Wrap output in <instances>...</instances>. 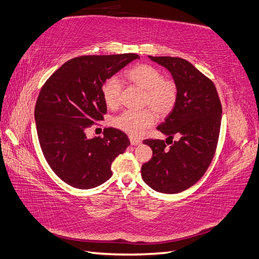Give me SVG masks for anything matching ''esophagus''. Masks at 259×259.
<instances>
[{
  "label": "esophagus",
  "instance_id": "esophagus-1",
  "mask_svg": "<svg viewBox=\"0 0 259 259\" xmlns=\"http://www.w3.org/2000/svg\"><path fill=\"white\" fill-rule=\"evenodd\" d=\"M130 142H131V144L132 145H140L141 144V140H137V139H134V137H130Z\"/></svg>",
  "mask_w": 259,
  "mask_h": 259
}]
</instances>
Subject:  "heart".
<instances>
[{"mask_svg": "<svg viewBox=\"0 0 259 259\" xmlns=\"http://www.w3.org/2000/svg\"><path fill=\"white\" fill-rule=\"evenodd\" d=\"M125 77L130 83L144 90L143 105L154 109L158 116H167L174 110L178 100V86L174 79L164 77L157 67L148 64L135 65L126 71ZM122 91L123 85L117 76L105 79L102 85V96L108 108L118 107ZM153 112L149 108L124 111L113 118L112 124L131 136H140L155 123L156 117Z\"/></svg>", "mask_w": 259, "mask_h": 259, "instance_id": "1", "label": "heart"}]
</instances>
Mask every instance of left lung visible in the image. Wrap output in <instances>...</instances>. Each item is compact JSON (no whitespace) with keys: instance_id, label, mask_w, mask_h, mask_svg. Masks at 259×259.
Here are the masks:
<instances>
[{"instance_id":"left-lung-1","label":"left lung","mask_w":259,"mask_h":259,"mask_svg":"<svg viewBox=\"0 0 259 259\" xmlns=\"http://www.w3.org/2000/svg\"><path fill=\"white\" fill-rule=\"evenodd\" d=\"M148 57L170 72L178 86V100L157 127L168 136L166 142L153 139L143 142L152 148L153 157L143 164L142 177L155 191L176 194L196 184L209 167L220 137L222 104L211 79L188 61L170 56ZM174 136L180 140L173 142Z\"/></svg>"}]
</instances>
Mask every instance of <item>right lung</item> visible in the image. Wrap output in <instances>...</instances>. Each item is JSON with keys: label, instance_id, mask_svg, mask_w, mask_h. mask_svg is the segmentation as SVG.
I'll return each instance as SVG.
<instances>
[{"label": "right lung", "instance_id": "obj_1", "mask_svg": "<svg viewBox=\"0 0 259 259\" xmlns=\"http://www.w3.org/2000/svg\"><path fill=\"white\" fill-rule=\"evenodd\" d=\"M140 56L83 55L65 62L39 92L35 116L39 146L52 170L73 187L89 189L112 176V162L130 145L124 132L108 127L104 136L86 137L107 107L102 85Z\"/></svg>", "mask_w": 259, "mask_h": 259}]
</instances>
